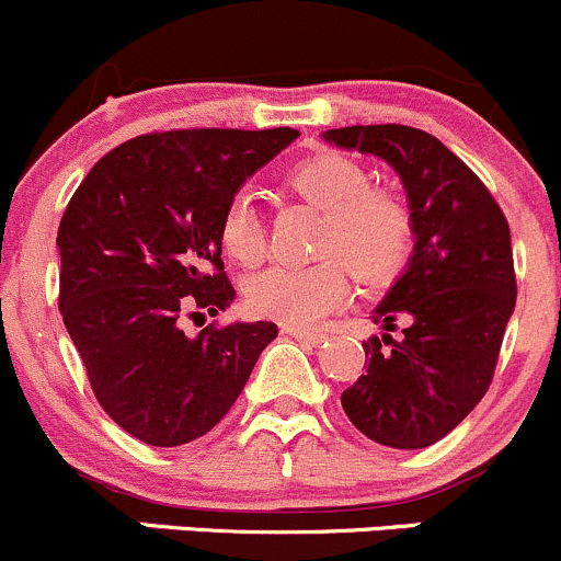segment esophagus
Masks as SVG:
<instances>
[{
  "label": "esophagus",
  "mask_w": 561,
  "mask_h": 561,
  "mask_svg": "<svg viewBox=\"0 0 561 561\" xmlns=\"http://www.w3.org/2000/svg\"><path fill=\"white\" fill-rule=\"evenodd\" d=\"M283 334H291L294 340H299V343L305 345H321L323 340H327L319 332H308V329H294V327H283Z\"/></svg>",
  "instance_id": "34e87169"
}]
</instances>
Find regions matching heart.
<instances>
[{"instance_id":"heart-1","label":"heart","mask_w":561,"mask_h":561,"mask_svg":"<svg viewBox=\"0 0 561 561\" xmlns=\"http://www.w3.org/2000/svg\"><path fill=\"white\" fill-rule=\"evenodd\" d=\"M288 186L327 210L319 262L302 267H270L242 288L253 319L283 327H313L351 297V280L386 286L410 264L415 248V218L408 202L389 188L369 186L359 161L321 151L288 172ZM224 253L240 267H256L267 253L262 218L251 196L234 194L218 221Z\"/></svg>"}]
</instances>
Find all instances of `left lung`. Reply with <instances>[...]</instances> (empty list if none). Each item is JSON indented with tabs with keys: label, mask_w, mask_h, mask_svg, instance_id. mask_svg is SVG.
<instances>
[{
	"label": "left lung",
	"mask_w": 561,
	"mask_h": 561,
	"mask_svg": "<svg viewBox=\"0 0 561 561\" xmlns=\"http://www.w3.org/2000/svg\"><path fill=\"white\" fill-rule=\"evenodd\" d=\"M340 148L400 172L415 218L408 273L373 321L402 337L367 340V373L343 391L345 415L369 440L426 448L483 400L516 305L507 218L481 178L430 131L402 124L323 131Z\"/></svg>",
	"instance_id": "left-lung-1"
}]
</instances>
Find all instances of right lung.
Masks as SVG:
<instances>
[{
    "mask_svg": "<svg viewBox=\"0 0 561 561\" xmlns=\"http://www.w3.org/2000/svg\"><path fill=\"white\" fill-rule=\"evenodd\" d=\"M297 135L151 131L102 156L69 199L59 310L96 402L137 440L175 448L207 435L278 337L273 321H213L186 337L181 319L229 308L221 213Z\"/></svg>",
    "mask_w": 561,
    "mask_h": 561,
    "instance_id": "add662e5",
    "label": "right lung"
}]
</instances>
